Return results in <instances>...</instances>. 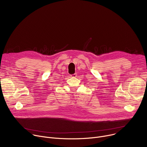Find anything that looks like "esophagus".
Returning <instances> with one entry per match:
<instances>
[{
	"label": "esophagus",
	"mask_w": 147,
	"mask_h": 147,
	"mask_svg": "<svg viewBox=\"0 0 147 147\" xmlns=\"http://www.w3.org/2000/svg\"><path fill=\"white\" fill-rule=\"evenodd\" d=\"M71 77L75 78V77H77V74H76V73H74V74H71Z\"/></svg>",
	"instance_id": "obj_1"
}]
</instances>
